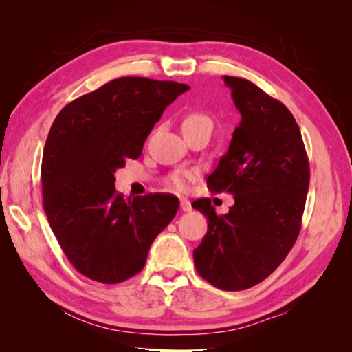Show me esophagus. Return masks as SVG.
I'll list each match as a JSON object with an SVG mask.
<instances>
[{
	"mask_svg": "<svg viewBox=\"0 0 352 352\" xmlns=\"http://www.w3.org/2000/svg\"><path fill=\"white\" fill-rule=\"evenodd\" d=\"M180 210H182L184 212H188L192 210V206H190V201L186 199V198H180Z\"/></svg>",
	"mask_w": 352,
	"mask_h": 352,
	"instance_id": "esophagus-1",
	"label": "esophagus"
}]
</instances>
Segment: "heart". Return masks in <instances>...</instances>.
I'll use <instances>...</instances> for the list:
<instances>
[{"label": "heart", "instance_id": "obj_1", "mask_svg": "<svg viewBox=\"0 0 352 352\" xmlns=\"http://www.w3.org/2000/svg\"><path fill=\"white\" fill-rule=\"evenodd\" d=\"M208 126L211 127V120L206 114L201 113H190L182 122V129H195V127ZM197 177L195 170H176L167 177V184L172 186L177 192H186L190 188V184Z\"/></svg>", "mask_w": 352, "mask_h": 352}]
</instances>
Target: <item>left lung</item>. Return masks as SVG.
<instances>
[{"instance_id":"obj_1","label":"left lung","mask_w":352,"mask_h":352,"mask_svg":"<svg viewBox=\"0 0 352 352\" xmlns=\"http://www.w3.org/2000/svg\"><path fill=\"white\" fill-rule=\"evenodd\" d=\"M223 79L242 120L207 185L211 192L235 195V204L217 216L208 198L194 202L208 219L194 261L212 286L242 291L270 276L294 247L310 166L300 127L280 101L247 79Z\"/></svg>"}]
</instances>
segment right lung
Wrapping results in <instances>:
<instances>
[{
	"label": "right lung",
	"instance_id": "obj_1",
	"mask_svg": "<svg viewBox=\"0 0 352 352\" xmlns=\"http://www.w3.org/2000/svg\"><path fill=\"white\" fill-rule=\"evenodd\" d=\"M188 85L138 76L114 79L69 102L52 123L41 180L48 223L73 267L101 283L140 273L151 243L176 216L179 199H124L114 173L140 158L167 105Z\"/></svg>",
	"mask_w": 352,
	"mask_h": 352
}]
</instances>
